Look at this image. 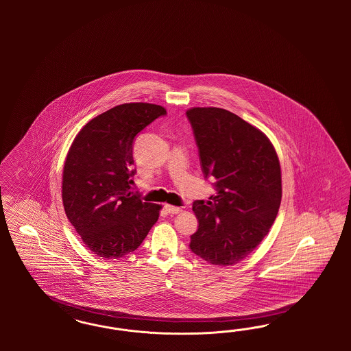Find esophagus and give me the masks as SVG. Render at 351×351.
Returning a JSON list of instances; mask_svg holds the SVG:
<instances>
[{
    "instance_id": "esophagus-1",
    "label": "esophagus",
    "mask_w": 351,
    "mask_h": 351,
    "mask_svg": "<svg viewBox=\"0 0 351 351\" xmlns=\"http://www.w3.org/2000/svg\"><path fill=\"white\" fill-rule=\"evenodd\" d=\"M165 210H166L169 213H172V215H176V213H181L180 207L171 206V204H165Z\"/></svg>"
}]
</instances>
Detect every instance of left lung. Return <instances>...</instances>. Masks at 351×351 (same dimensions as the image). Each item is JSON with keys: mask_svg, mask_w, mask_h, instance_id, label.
<instances>
[{"mask_svg": "<svg viewBox=\"0 0 351 351\" xmlns=\"http://www.w3.org/2000/svg\"><path fill=\"white\" fill-rule=\"evenodd\" d=\"M186 117L203 173L216 180L210 201L193 203L199 226L189 247L208 264L234 265L261 243L276 220L282 199L276 149L263 131L226 109L191 108Z\"/></svg>", "mask_w": 351, "mask_h": 351, "instance_id": "obj_1", "label": "left lung"}]
</instances>
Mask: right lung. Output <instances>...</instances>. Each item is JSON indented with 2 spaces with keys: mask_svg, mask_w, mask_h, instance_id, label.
<instances>
[{
  "mask_svg": "<svg viewBox=\"0 0 351 351\" xmlns=\"http://www.w3.org/2000/svg\"><path fill=\"white\" fill-rule=\"evenodd\" d=\"M167 112L149 103L114 106L87 122L68 150L62 198L68 220L96 256L135 251L160 217V204L132 194L134 138Z\"/></svg>",
  "mask_w": 351,
  "mask_h": 351,
  "instance_id": "add662e5",
  "label": "right lung"
}]
</instances>
